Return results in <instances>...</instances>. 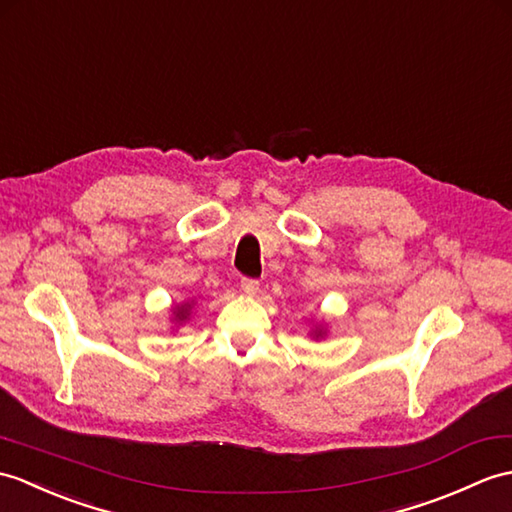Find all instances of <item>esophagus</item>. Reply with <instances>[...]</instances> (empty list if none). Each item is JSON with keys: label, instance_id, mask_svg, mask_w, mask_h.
Returning a JSON list of instances; mask_svg holds the SVG:
<instances>
[{"label": "esophagus", "instance_id": "1", "mask_svg": "<svg viewBox=\"0 0 512 512\" xmlns=\"http://www.w3.org/2000/svg\"><path fill=\"white\" fill-rule=\"evenodd\" d=\"M257 290H259V281L257 279H242V292L244 294L253 296V294H257Z\"/></svg>", "mask_w": 512, "mask_h": 512}]
</instances>
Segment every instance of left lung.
I'll return each instance as SVG.
<instances>
[{
  "label": "left lung",
  "instance_id": "obj_1",
  "mask_svg": "<svg viewBox=\"0 0 512 512\" xmlns=\"http://www.w3.org/2000/svg\"><path fill=\"white\" fill-rule=\"evenodd\" d=\"M310 336H312L314 340L325 338V336H327V327H325V325H314V327L310 329Z\"/></svg>",
  "mask_w": 512,
  "mask_h": 512
}]
</instances>
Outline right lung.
<instances>
[{"mask_svg": "<svg viewBox=\"0 0 512 512\" xmlns=\"http://www.w3.org/2000/svg\"><path fill=\"white\" fill-rule=\"evenodd\" d=\"M194 301H183L181 305H172V325L174 327H178V325H183V323H187L189 320V316H192V312H194Z\"/></svg>", "mask_w": 512, "mask_h": 512, "instance_id": "add662e5", "label": "right lung"}]
</instances>
